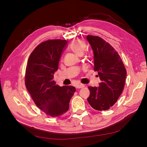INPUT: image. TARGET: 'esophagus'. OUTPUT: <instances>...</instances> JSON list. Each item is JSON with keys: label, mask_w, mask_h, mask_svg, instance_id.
<instances>
[{"label": "esophagus", "mask_w": 147, "mask_h": 147, "mask_svg": "<svg viewBox=\"0 0 147 147\" xmlns=\"http://www.w3.org/2000/svg\"><path fill=\"white\" fill-rule=\"evenodd\" d=\"M83 87H84V85L83 84H77L76 85L77 88H83Z\"/></svg>", "instance_id": "obj_1"}]
</instances>
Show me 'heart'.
<instances>
[{
  "mask_svg": "<svg viewBox=\"0 0 147 147\" xmlns=\"http://www.w3.org/2000/svg\"><path fill=\"white\" fill-rule=\"evenodd\" d=\"M71 48L77 55H80V54H83L84 49H85V44L80 40H75L71 45Z\"/></svg>",
  "mask_w": 147,
  "mask_h": 147,
  "instance_id": "obj_1",
  "label": "heart"
}]
</instances>
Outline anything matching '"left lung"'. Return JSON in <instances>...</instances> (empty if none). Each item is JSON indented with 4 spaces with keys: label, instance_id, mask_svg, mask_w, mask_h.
Returning a JSON list of instances; mask_svg holds the SVG:
<instances>
[{
    "label": "left lung",
    "instance_id": "8db88e82",
    "mask_svg": "<svg viewBox=\"0 0 147 147\" xmlns=\"http://www.w3.org/2000/svg\"><path fill=\"white\" fill-rule=\"evenodd\" d=\"M86 40L93 51L94 70L101 80L98 87L89 86L88 102L96 110H107L121 95L126 78V70L116 50L98 36L88 35Z\"/></svg>",
    "mask_w": 147,
    "mask_h": 147
}]
</instances>
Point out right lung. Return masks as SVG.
<instances>
[{
    "mask_svg": "<svg viewBox=\"0 0 147 147\" xmlns=\"http://www.w3.org/2000/svg\"><path fill=\"white\" fill-rule=\"evenodd\" d=\"M67 45V41L59 39L41 43L31 53L26 67V88L38 107L52 117L67 112L75 91L74 86H59L53 80Z\"/></svg>",
    "mask_w": 147,
    "mask_h": 147,
    "instance_id": "right-lung-1",
    "label": "right lung"
}]
</instances>
